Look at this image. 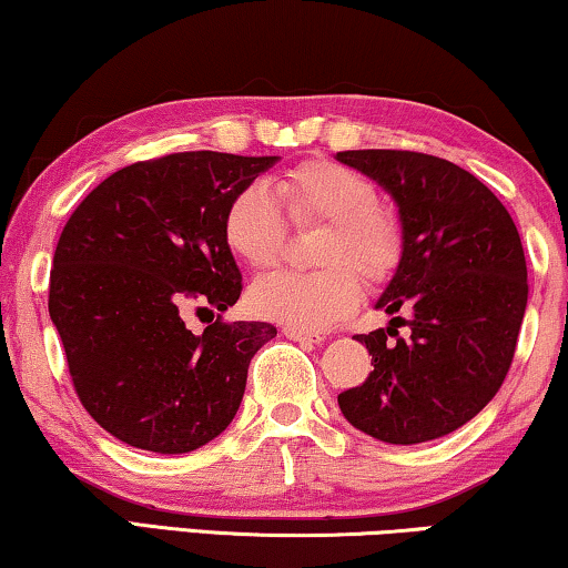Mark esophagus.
<instances>
[{"label": "esophagus", "mask_w": 568, "mask_h": 568, "mask_svg": "<svg viewBox=\"0 0 568 568\" xmlns=\"http://www.w3.org/2000/svg\"><path fill=\"white\" fill-rule=\"evenodd\" d=\"M284 335L290 341L307 343V345H323L325 343V335L323 333H317V331H300V327H292V325L284 327Z\"/></svg>", "instance_id": "1"}]
</instances>
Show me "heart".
I'll use <instances>...</instances> for the list:
<instances>
[{"instance_id":"b5f03b06","label":"heart","mask_w":568,"mask_h":568,"mask_svg":"<svg viewBox=\"0 0 568 568\" xmlns=\"http://www.w3.org/2000/svg\"><path fill=\"white\" fill-rule=\"evenodd\" d=\"M276 194L297 223H327L315 261L325 268L276 271L248 292L253 315L300 331H323L361 302L358 274L382 282L402 256V230L379 207V192L361 171L333 161H307L276 179ZM282 210L264 184H245L227 202L223 241L251 268L274 266L284 248Z\"/></svg>"}]
</instances>
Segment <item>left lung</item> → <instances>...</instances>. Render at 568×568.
<instances>
[{"label":"left lung","mask_w":568,"mask_h":568,"mask_svg":"<svg viewBox=\"0 0 568 568\" xmlns=\"http://www.w3.org/2000/svg\"><path fill=\"white\" fill-rule=\"evenodd\" d=\"M335 159L392 196L402 227V256L374 304L392 320L356 335L374 372L338 394L341 413L394 446L443 438L489 405L513 364L528 304L520 233L479 179L438 155L372 148Z\"/></svg>","instance_id":"left-lung-1"}]
</instances>
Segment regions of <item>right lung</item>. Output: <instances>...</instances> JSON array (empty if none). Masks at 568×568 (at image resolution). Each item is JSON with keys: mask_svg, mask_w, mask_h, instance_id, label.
<instances>
[{"mask_svg": "<svg viewBox=\"0 0 568 568\" xmlns=\"http://www.w3.org/2000/svg\"><path fill=\"white\" fill-rule=\"evenodd\" d=\"M278 155L171 153L106 176L73 210L53 253L48 312L73 389L106 433L153 454L215 440L241 407L268 323H210L182 312L233 307L243 276L223 241L237 189Z\"/></svg>", "mask_w": 568, "mask_h": 568, "instance_id": "obj_1", "label": "right lung"}]
</instances>
